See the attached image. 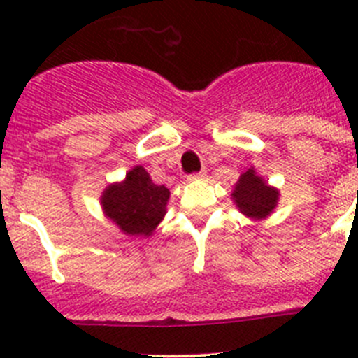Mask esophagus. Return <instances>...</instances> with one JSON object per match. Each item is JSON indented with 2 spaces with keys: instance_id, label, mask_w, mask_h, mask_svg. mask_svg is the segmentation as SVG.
<instances>
[{
  "instance_id": "34e87169",
  "label": "esophagus",
  "mask_w": 358,
  "mask_h": 358,
  "mask_svg": "<svg viewBox=\"0 0 358 358\" xmlns=\"http://www.w3.org/2000/svg\"><path fill=\"white\" fill-rule=\"evenodd\" d=\"M202 178H206L204 169H202V171H199V173H192V175L187 176V180H189V182H196V180H202Z\"/></svg>"
}]
</instances>
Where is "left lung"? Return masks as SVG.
<instances>
[{"label":"left lung","instance_id":"1","mask_svg":"<svg viewBox=\"0 0 358 358\" xmlns=\"http://www.w3.org/2000/svg\"><path fill=\"white\" fill-rule=\"evenodd\" d=\"M232 196L237 208L249 218L256 220L268 216L279 199V192L266 185L259 176H256L252 169L241 175Z\"/></svg>","mask_w":358,"mask_h":358}]
</instances>
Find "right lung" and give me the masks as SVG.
Masks as SVG:
<instances>
[{"instance_id": "1", "label": "right lung", "mask_w": 358, "mask_h": 358, "mask_svg": "<svg viewBox=\"0 0 358 358\" xmlns=\"http://www.w3.org/2000/svg\"><path fill=\"white\" fill-rule=\"evenodd\" d=\"M169 190L156 185L149 173L136 166L122 183H115L103 192L106 215L129 236H150L166 213Z\"/></svg>"}]
</instances>
